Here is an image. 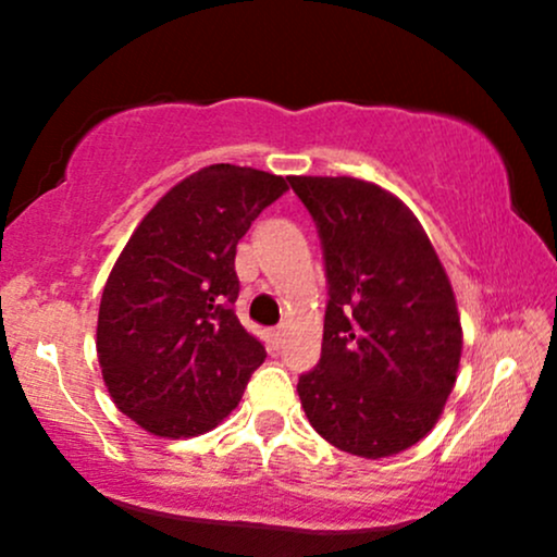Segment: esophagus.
Instances as JSON below:
<instances>
[{"instance_id":"34e87169","label":"esophagus","mask_w":557,"mask_h":557,"mask_svg":"<svg viewBox=\"0 0 557 557\" xmlns=\"http://www.w3.org/2000/svg\"><path fill=\"white\" fill-rule=\"evenodd\" d=\"M272 343H274V345H277V348H280V345H283V343H285V330H283V327L272 330Z\"/></svg>"}]
</instances>
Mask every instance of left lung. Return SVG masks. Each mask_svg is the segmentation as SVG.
<instances>
[{
  "mask_svg": "<svg viewBox=\"0 0 557 557\" xmlns=\"http://www.w3.org/2000/svg\"><path fill=\"white\" fill-rule=\"evenodd\" d=\"M317 222L327 274L322 359L298 376L311 426L385 458L437 424L463 332L450 280L411 209L359 177H287Z\"/></svg>",
  "mask_w": 557,
  "mask_h": 557,
  "instance_id": "left-lung-1",
  "label": "left lung"
}]
</instances>
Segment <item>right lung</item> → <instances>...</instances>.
Listing matches in <instances>:
<instances>
[{
    "mask_svg": "<svg viewBox=\"0 0 557 557\" xmlns=\"http://www.w3.org/2000/svg\"><path fill=\"white\" fill-rule=\"evenodd\" d=\"M287 190L212 164L140 220L101 293L96 354L114 406L157 437H196L238 406L267 350L235 317V248Z\"/></svg>",
    "mask_w": 557,
    "mask_h": 557,
    "instance_id": "add662e5",
    "label": "right lung"
}]
</instances>
